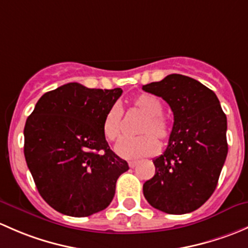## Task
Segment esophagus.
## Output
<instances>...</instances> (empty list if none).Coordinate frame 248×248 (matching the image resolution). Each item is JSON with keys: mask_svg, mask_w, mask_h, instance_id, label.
Listing matches in <instances>:
<instances>
[{"mask_svg": "<svg viewBox=\"0 0 248 248\" xmlns=\"http://www.w3.org/2000/svg\"><path fill=\"white\" fill-rule=\"evenodd\" d=\"M129 166H130V168L136 167V166H137V161H130V162H129Z\"/></svg>", "mask_w": 248, "mask_h": 248, "instance_id": "34e87169", "label": "esophagus"}]
</instances>
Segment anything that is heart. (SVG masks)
Returning <instances> with one entry per match:
<instances>
[{
	"mask_svg": "<svg viewBox=\"0 0 248 248\" xmlns=\"http://www.w3.org/2000/svg\"><path fill=\"white\" fill-rule=\"evenodd\" d=\"M132 106L139 111L144 119L139 127L142 136L131 140H124L116 147L119 156L129 160L152 156L159 152V142L167 141L170 136V124L162 117L163 106L161 101L150 94H141L132 101ZM122 108L113 105L107 111L103 122L104 136L108 141L117 142L122 137Z\"/></svg>",
	"mask_w": 248,
	"mask_h": 248,
	"instance_id": "b5f03b06",
	"label": "heart"
}]
</instances>
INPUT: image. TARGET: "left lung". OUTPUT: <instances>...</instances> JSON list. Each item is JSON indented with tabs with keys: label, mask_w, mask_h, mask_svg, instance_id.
I'll return each mask as SVG.
<instances>
[{
	"label": "left lung",
	"mask_w": 248,
	"mask_h": 248,
	"mask_svg": "<svg viewBox=\"0 0 248 248\" xmlns=\"http://www.w3.org/2000/svg\"><path fill=\"white\" fill-rule=\"evenodd\" d=\"M142 89L161 96L174 116L168 145L153 160L155 175L143 184V195L163 213L197 210L215 191L226 161V114L216 94L188 76L170 74Z\"/></svg>",
	"instance_id": "left-lung-1"
}]
</instances>
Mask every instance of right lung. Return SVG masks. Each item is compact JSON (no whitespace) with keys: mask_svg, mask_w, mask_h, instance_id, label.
<instances>
[{"mask_svg":"<svg viewBox=\"0 0 248 248\" xmlns=\"http://www.w3.org/2000/svg\"><path fill=\"white\" fill-rule=\"evenodd\" d=\"M122 93L70 82L45 93L27 118L25 159L40 196L58 213L86 217L113 200L129 166L109 149L103 122Z\"/></svg>","mask_w":248,"mask_h":248,"instance_id":"right-lung-1","label":"right lung"}]
</instances>
